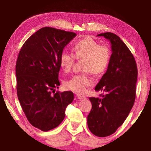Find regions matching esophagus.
Segmentation results:
<instances>
[{"instance_id":"obj_1","label":"esophagus","mask_w":151,"mask_h":151,"mask_svg":"<svg viewBox=\"0 0 151 151\" xmlns=\"http://www.w3.org/2000/svg\"><path fill=\"white\" fill-rule=\"evenodd\" d=\"M76 97H77V99H78L79 100H82V99H86L85 96L80 95V94H77V95H76Z\"/></svg>"}]
</instances>
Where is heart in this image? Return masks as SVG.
Instances as JSON below:
<instances>
[{"label": "heart", "instance_id": "heart-1", "mask_svg": "<svg viewBox=\"0 0 151 151\" xmlns=\"http://www.w3.org/2000/svg\"><path fill=\"white\" fill-rule=\"evenodd\" d=\"M74 55L65 51L61 52L60 65L65 73H69L77 60H83V70L94 75H101L106 70L111 60V53L108 46L99 45L98 42L86 37L76 42L73 47ZM93 85V80L87 74L76 75L65 83L66 89L76 93H85L88 86Z\"/></svg>", "mask_w": 151, "mask_h": 151}]
</instances>
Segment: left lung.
Here are the masks:
<instances>
[{"instance_id":"8db88e82","label":"left lung","mask_w":151,"mask_h":151,"mask_svg":"<svg viewBox=\"0 0 151 151\" xmlns=\"http://www.w3.org/2000/svg\"><path fill=\"white\" fill-rule=\"evenodd\" d=\"M111 42L112 55L106 72L95 87L104 93L101 98L90 97L92 109L87 116L88 129L99 137L115 132L123 124L136 97L138 70L133 55L120 37L112 32L97 35Z\"/></svg>"}]
</instances>
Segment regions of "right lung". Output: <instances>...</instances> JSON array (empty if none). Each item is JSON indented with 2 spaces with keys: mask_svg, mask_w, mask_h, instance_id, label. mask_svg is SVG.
Masks as SVG:
<instances>
[{
  "mask_svg": "<svg viewBox=\"0 0 151 151\" xmlns=\"http://www.w3.org/2000/svg\"><path fill=\"white\" fill-rule=\"evenodd\" d=\"M76 36L55 28H42L27 40L18 56V99L28 121L42 131L62 122L66 106L74 99L73 92L55 93V88L60 85V55Z\"/></svg>",
  "mask_w": 151,
  "mask_h": 151,
  "instance_id": "obj_1",
  "label": "right lung"
}]
</instances>
